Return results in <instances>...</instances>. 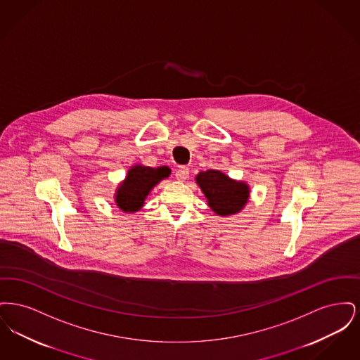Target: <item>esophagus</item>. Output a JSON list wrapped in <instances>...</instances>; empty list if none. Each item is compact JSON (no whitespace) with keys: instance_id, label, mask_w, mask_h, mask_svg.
<instances>
[{"instance_id":"34e87169","label":"esophagus","mask_w":360,"mask_h":360,"mask_svg":"<svg viewBox=\"0 0 360 360\" xmlns=\"http://www.w3.org/2000/svg\"><path fill=\"white\" fill-rule=\"evenodd\" d=\"M175 178L178 179V181H181V182H184V181H186L188 178V167H185V166H182V167H179L176 172H175Z\"/></svg>"}]
</instances>
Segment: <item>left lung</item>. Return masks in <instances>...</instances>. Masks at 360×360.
I'll use <instances>...</instances> for the list:
<instances>
[{
	"instance_id": "8db88e82",
	"label": "left lung",
	"mask_w": 360,
	"mask_h": 360,
	"mask_svg": "<svg viewBox=\"0 0 360 360\" xmlns=\"http://www.w3.org/2000/svg\"><path fill=\"white\" fill-rule=\"evenodd\" d=\"M195 182L205 194L209 207L219 216L239 213L250 198V188L245 182L231 179L219 170L200 172Z\"/></svg>"
}]
</instances>
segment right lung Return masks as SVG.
<instances>
[{
    "instance_id": "obj_1",
    "label": "right lung",
    "mask_w": 360,
    "mask_h": 360,
    "mask_svg": "<svg viewBox=\"0 0 360 360\" xmlns=\"http://www.w3.org/2000/svg\"><path fill=\"white\" fill-rule=\"evenodd\" d=\"M172 170L166 166L148 167L136 165L128 170V175L116 190V205L122 212L134 213L144 205V200L155 185L167 178Z\"/></svg>"
}]
</instances>
